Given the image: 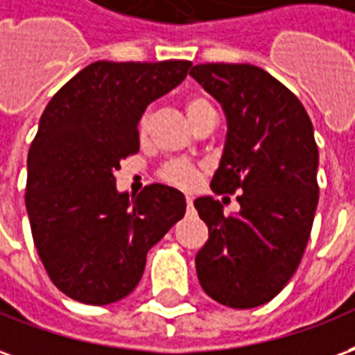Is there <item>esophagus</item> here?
<instances>
[{
	"mask_svg": "<svg viewBox=\"0 0 355 355\" xmlns=\"http://www.w3.org/2000/svg\"><path fill=\"white\" fill-rule=\"evenodd\" d=\"M192 203H194L192 196H186V205H188V209H192Z\"/></svg>",
	"mask_w": 355,
	"mask_h": 355,
	"instance_id": "1",
	"label": "esophagus"
}]
</instances>
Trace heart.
<instances>
[{
  "label": "heart",
  "mask_w": 355,
  "mask_h": 355,
  "mask_svg": "<svg viewBox=\"0 0 355 355\" xmlns=\"http://www.w3.org/2000/svg\"><path fill=\"white\" fill-rule=\"evenodd\" d=\"M184 109L186 115L190 119V123L196 121L200 115H203V113L215 111L213 103L205 96H192V98H188L184 103ZM150 126H152V115L150 113H144L142 117H140V123H138V135H140V138L148 136ZM161 178L171 182V184L188 188V186H192L198 180V169H196L192 163H186V161H171L167 165H163Z\"/></svg>",
  "instance_id": "b5f03b06"
}]
</instances>
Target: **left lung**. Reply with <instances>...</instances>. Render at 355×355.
I'll use <instances>...</instances> for the list:
<instances>
[{
    "instance_id": "1",
    "label": "left lung",
    "mask_w": 355,
    "mask_h": 355,
    "mask_svg": "<svg viewBox=\"0 0 355 355\" xmlns=\"http://www.w3.org/2000/svg\"><path fill=\"white\" fill-rule=\"evenodd\" d=\"M190 76L227 117V140L211 190L234 194L240 211L219 200L194 202L209 238L196 255L205 294L250 309L271 302L298 269L319 202L313 125L292 92L248 63H203Z\"/></svg>"
}]
</instances>
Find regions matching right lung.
I'll list each match as a JSON object with an SVG mask.
<instances>
[{
  "label": "right lung",
  "mask_w": 355,
  "mask_h": 355,
  "mask_svg": "<svg viewBox=\"0 0 355 355\" xmlns=\"http://www.w3.org/2000/svg\"><path fill=\"white\" fill-rule=\"evenodd\" d=\"M190 61H96L57 92L28 152L26 211L49 279L69 298L105 306L142 279L146 255L184 217L177 188L119 192L121 159L140 150L146 107L177 88Z\"/></svg>",
  "instance_id": "add662e5"
}]
</instances>
